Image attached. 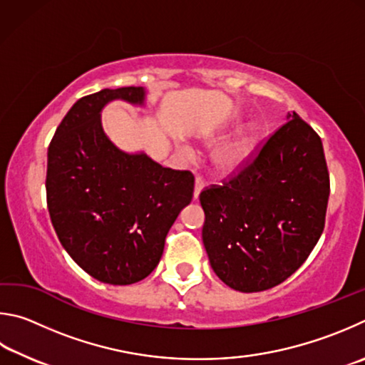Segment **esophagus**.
Returning <instances> with one entry per match:
<instances>
[{
    "instance_id": "34e87169",
    "label": "esophagus",
    "mask_w": 365,
    "mask_h": 365,
    "mask_svg": "<svg viewBox=\"0 0 365 365\" xmlns=\"http://www.w3.org/2000/svg\"><path fill=\"white\" fill-rule=\"evenodd\" d=\"M203 190V179L200 176L195 178V186H194V199H199L200 192Z\"/></svg>"
}]
</instances>
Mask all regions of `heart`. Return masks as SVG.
<instances>
[{"mask_svg": "<svg viewBox=\"0 0 365 365\" xmlns=\"http://www.w3.org/2000/svg\"><path fill=\"white\" fill-rule=\"evenodd\" d=\"M258 143V126L248 123L235 133V136L222 143L213 153L215 170L222 176L235 175L244 166Z\"/></svg>", "mask_w": 365, "mask_h": 365, "instance_id": "heart-1", "label": "heart"}]
</instances>
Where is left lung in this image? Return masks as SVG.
<instances>
[{
    "label": "left lung",
    "mask_w": 365,
    "mask_h": 365,
    "mask_svg": "<svg viewBox=\"0 0 365 365\" xmlns=\"http://www.w3.org/2000/svg\"><path fill=\"white\" fill-rule=\"evenodd\" d=\"M329 194L322 140L289 113L250 165L200 194L202 239L216 276L244 293L284 282L321 237Z\"/></svg>",
    "instance_id": "obj_1"
}]
</instances>
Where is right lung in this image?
<instances>
[{"mask_svg": "<svg viewBox=\"0 0 365 365\" xmlns=\"http://www.w3.org/2000/svg\"><path fill=\"white\" fill-rule=\"evenodd\" d=\"M144 88L102 89L75 102L48 149L46 199L62 247L83 271L110 285L145 279L194 194L189 171L125 152L102 128L108 102L145 107Z\"/></svg>", "mask_w": 365, "mask_h": 365, "instance_id": "obj_1", "label": "right lung"}]
</instances>
